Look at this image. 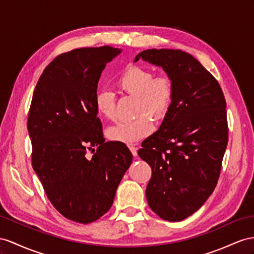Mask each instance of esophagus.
Returning <instances> with one entry per match:
<instances>
[{
  "instance_id": "esophagus-1",
  "label": "esophagus",
  "mask_w": 254,
  "mask_h": 254,
  "mask_svg": "<svg viewBox=\"0 0 254 254\" xmlns=\"http://www.w3.org/2000/svg\"><path fill=\"white\" fill-rule=\"evenodd\" d=\"M129 150H131L132 154L134 155V157H137V148L134 147V146H129Z\"/></svg>"
}]
</instances>
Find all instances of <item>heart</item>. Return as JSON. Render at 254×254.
Wrapping results in <instances>:
<instances>
[{
  "mask_svg": "<svg viewBox=\"0 0 254 254\" xmlns=\"http://www.w3.org/2000/svg\"><path fill=\"white\" fill-rule=\"evenodd\" d=\"M117 86L129 95L136 96L135 113L131 120H123L107 129L109 140L132 145L153 131L154 119H163L174 99V83L167 75L155 76L149 68L129 65L117 78ZM95 109L102 118L113 120L116 116V99L113 92L100 90L95 95Z\"/></svg>",
  "mask_w": 254,
  "mask_h": 254,
  "instance_id": "heart-1",
  "label": "heart"
}]
</instances>
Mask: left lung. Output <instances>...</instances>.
Returning a JSON list of instances; mask_svg holds the SVG:
<instances>
[{
    "label": "left lung",
    "instance_id": "left-lung-1",
    "mask_svg": "<svg viewBox=\"0 0 254 254\" xmlns=\"http://www.w3.org/2000/svg\"><path fill=\"white\" fill-rule=\"evenodd\" d=\"M161 66L174 83L172 106L138 150L150 165L146 197L166 221L188 218L217 186L227 146L226 103L219 82L190 54L148 49L135 57Z\"/></svg>",
    "mask_w": 254,
    "mask_h": 254
}]
</instances>
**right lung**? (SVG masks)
I'll return each instance as SVG.
<instances>
[{
  "instance_id": "add662e5",
  "label": "right lung",
  "mask_w": 254,
  "mask_h": 254,
  "mask_svg": "<svg viewBox=\"0 0 254 254\" xmlns=\"http://www.w3.org/2000/svg\"><path fill=\"white\" fill-rule=\"evenodd\" d=\"M120 53L103 46L58 56L32 97V166L51 204L75 222L91 223L110 209L133 160L125 144L105 141L95 109L102 71Z\"/></svg>"
}]
</instances>
